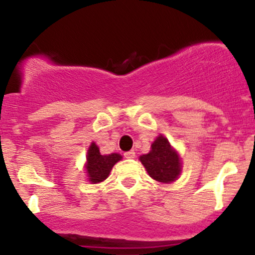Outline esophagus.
Listing matches in <instances>:
<instances>
[{"mask_svg":"<svg viewBox=\"0 0 255 255\" xmlns=\"http://www.w3.org/2000/svg\"><path fill=\"white\" fill-rule=\"evenodd\" d=\"M125 157H126V158H134V157H135V152H134L133 150H131V151H128V152H126V153H125Z\"/></svg>","mask_w":255,"mask_h":255,"instance_id":"34e87169","label":"esophagus"}]
</instances>
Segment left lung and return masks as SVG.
I'll list each match as a JSON object with an SVG mask.
<instances>
[{
    "mask_svg": "<svg viewBox=\"0 0 255 255\" xmlns=\"http://www.w3.org/2000/svg\"><path fill=\"white\" fill-rule=\"evenodd\" d=\"M140 162L144 164L148 175L158 182H172L181 172L178 154L172 150L169 141L163 135L154 140L147 154L140 156Z\"/></svg>",
    "mask_w": 255,
    "mask_h": 255,
    "instance_id": "left-lung-1",
    "label": "left lung"
}]
</instances>
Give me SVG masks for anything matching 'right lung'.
Returning a JSON list of instances; mask_svg holds the SVG:
<instances>
[{
	"mask_svg": "<svg viewBox=\"0 0 255 255\" xmlns=\"http://www.w3.org/2000/svg\"><path fill=\"white\" fill-rule=\"evenodd\" d=\"M118 153H111L108 156H102L98 146L92 142L87 151V164L86 170L89 174V180L92 183H98L104 181L109 176L113 166L121 159Z\"/></svg>",
	"mask_w": 255,
	"mask_h": 255,
	"instance_id": "right-lung-1",
	"label": "right lung"
}]
</instances>
